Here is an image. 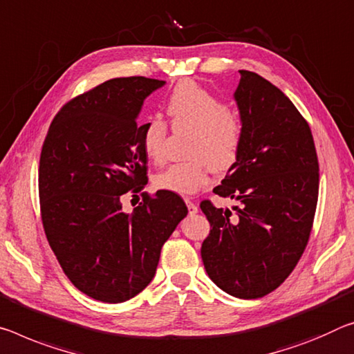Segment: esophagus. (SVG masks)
<instances>
[{"label": "esophagus", "mask_w": 354, "mask_h": 354, "mask_svg": "<svg viewBox=\"0 0 354 354\" xmlns=\"http://www.w3.org/2000/svg\"><path fill=\"white\" fill-rule=\"evenodd\" d=\"M184 201H186V205H187L189 214H190V216H192V214H197V212H198V206H197V205H195V203H194V201H190L189 198H186V200H184Z\"/></svg>", "instance_id": "esophagus-1"}]
</instances>
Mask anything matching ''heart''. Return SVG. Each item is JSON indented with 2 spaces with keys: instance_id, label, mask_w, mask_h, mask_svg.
Segmentation results:
<instances>
[{
  "instance_id": "b5f03b06",
  "label": "heart",
  "mask_w": 354,
  "mask_h": 354,
  "mask_svg": "<svg viewBox=\"0 0 354 354\" xmlns=\"http://www.w3.org/2000/svg\"><path fill=\"white\" fill-rule=\"evenodd\" d=\"M167 111L175 127L194 131L187 162L168 165L154 176V186L167 192L192 195L209 181L211 167L228 170L238 159L243 145V121L236 111L197 82L184 80L173 88ZM167 124L160 118H148L140 126L142 149L148 159H164Z\"/></svg>"
}]
</instances>
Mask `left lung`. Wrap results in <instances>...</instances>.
<instances>
[{"label": "left lung", "instance_id": "left-lung-1", "mask_svg": "<svg viewBox=\"0 0 354 354\" xmlns=\"http://www.w3.org/2000/svg\"><path fill=\"white\" fill-rule=\"evenodd\" d=\"M234 91L244 137L214 194L233 210L200 203L209 221L201 244L207 276L241 299L263 298L287 279L310 236L318 200V157L307 121L266 78L239 71Z\"/></svg>", "mask_w": 354, "mask_h": 354}]
</instances>
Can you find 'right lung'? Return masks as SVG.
<instances>
[{
	"label": "right lung",
	"mask_w": 354,
	"mask_h": 354,
	"mask_svg": "<svg viewBox=\"0 0 354 354\" xmlns=\"http://www.w3.org/2000/svg\"><path fill=\"white\" fill-rule=\"evenodd\" d=\"M165 82L111 78L69 100L48 127L39 162V200L50 248L67 279L102 302H124L148 287L160 250L184 217L179 195L143 192L126 214L121 195L142 192L148 157L137 118Z\"/></svg>",
	"instance_id": "obj_1"
}]
</instances>
